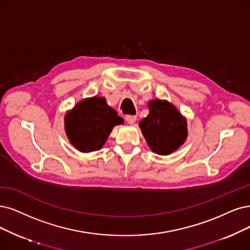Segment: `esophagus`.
Listing matches in <instances>:
<instances>
[{"instance_id":"1","label":"esophagus","mask_w":250,"mask_h":250,"mask_svg":"<svg viewBox=\"0 0 250 250\" xmlns=\"http://www.w3.org/2000/svg\"><path fill=\"white\" fill-rule=\"evenodd\" d=\"M136 119H137L136 115H127L125 117V120L128 125H134L136 123Z\"/></svg>"}]
</instances>
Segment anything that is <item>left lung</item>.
Returning <instances> with one entry per match:
<instances>
[{"instance_id":"1","label":"left lung","mask_w":250,"mask_h":250,"mask_svg":"<svg viewBox=\"0 0 250 250\" xmlns=\"http://www.w3.org/2000/svg\"><path fill=\"white\" fill-rule=\"evenodd\" d=\"M148 108L149 114L139 123V127L153 152L169 155L180 148L187 140V118L166 100H151Z\"/></svg>"}]
</instances>
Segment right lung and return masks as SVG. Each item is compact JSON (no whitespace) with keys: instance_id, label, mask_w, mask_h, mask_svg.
Wrapping results in <instances>:
<instances>
[{"instance_id":"1","label":"right lung","mask_w":250,"mask_h":250,"mask_svg":"<svg viewBox=\"0 0 250 250\" xmlns=\"http://www.w3.org/2000/svg\"><path fill=\"white\" fill-rule=\"evenodd\" d=\"M64 132L70 143L80 152L100 150L115 125L124 119L111 108L104 97L83 99L64 115Z\"/></svg>"}]
</instances>
